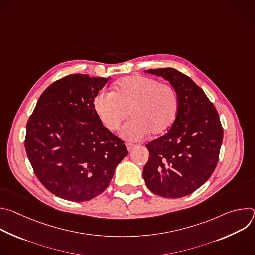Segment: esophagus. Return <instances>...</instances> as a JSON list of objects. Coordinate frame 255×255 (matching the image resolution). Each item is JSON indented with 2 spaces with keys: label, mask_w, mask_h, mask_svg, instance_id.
<instances>
[{
  "label": "esophagus",
  "mask_w": 255,
  "mask_h": 255,
  "mask_svg": "<svg viewBox=\"0 0 255 255\" xmlns=\"http://www.w3.org/2000/svg\"><path fill=\"white\" fill-rule=\"evenodd\" d=\"M126 147H127L128 151H132L136 147V145L132 144V143H126Z\"/></svg>",
  "instance_id": "esophagus-1"
}]
</instances>
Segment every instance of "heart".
Masks as SVG:
<instances>
[{
	"label": "heart",
	"instance_id": "b5f03b06",
	"mask_svg": "<svg viewBox=\"0 0 255 255\" xmlns=\"http://www.w3.org/2000/svg\"><path fill=\"white\" fill-rule=\"evenodd\" d=\"M179 106L176 90L168 84L131 76L119 81L112 92L102 91L94 99L95 112L109 131H116L127 118L122 136L138 140L147 133L156 137L165 133L174 122Z\"/></svg>",
	"mask_w": 255,
	"mask_h": 255
}]
</instances>
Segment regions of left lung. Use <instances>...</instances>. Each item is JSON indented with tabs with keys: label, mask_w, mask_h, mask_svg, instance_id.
Wrapping results in <instances>:
<instances>
[{
	"label": "left lung",
	"mask_w": 255,
	"mask_h": 255,
	"mask_svg": "<svg viewBox=\"0 0 255 255\" xmlns=\"http://www.w3.org/2000/svg\"><path fill=\"white\" fill-rule=\"evenodd\" d=\"M146 72L167 80L176 90L179 106L169 131L149 142V159L143 169L148 189L163 198H181L210 178L219 160L223 127L204 91L171 67Z\"/></svg>",
	"instance_id": "obj_1"
}]
</instances>
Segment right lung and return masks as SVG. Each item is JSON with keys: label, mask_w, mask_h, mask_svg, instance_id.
<instances>
[{"label": "right lung", "mask_w": 255, "mask_h": 255, "mask_svg": "<svg viewBox=\"0 0 255 255\" xmlns=\"http://www.w3.org/2000/svg\"><path fill=\"white\" fill-rule=\"evenodd\" d=\"M109 79L66 76L41 94L26 126L34 173L55 196L84 202L102 194L128 154L124 141L98 118L94 99Z\"/></svg>", "instance_id": "right-lung-1"}]
</instances>
